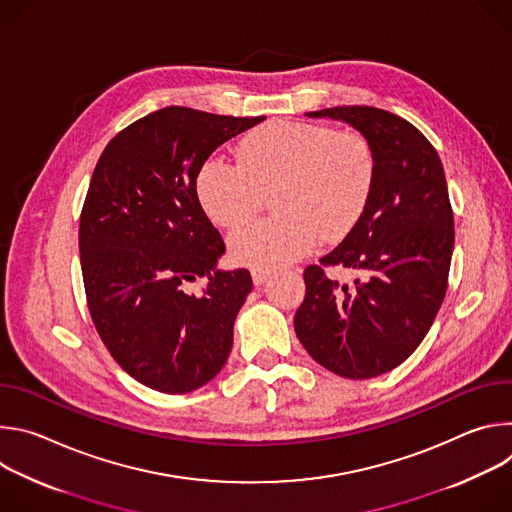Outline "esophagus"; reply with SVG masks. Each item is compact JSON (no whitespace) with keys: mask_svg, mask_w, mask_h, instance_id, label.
Returning a JSON list of instances; mask_svg holds the SVG:
<instances>
[{"mask_svg":"<svg viewBox=\"0 0 512 512\" xmlns=\"http://www.w3.org/2000/svg\"><path fill=\"white\" fill-rule=\"evenodd\" d=\"M269 275H271V269H261V267H253V269H251V277H253V283H255V285L265 283V281L269 279Z\"/></svg>","mask_w":512,"mask_h":512,"instance_id":"1","label":"esophagus"}]
</instances>
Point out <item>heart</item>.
I'll return each mask as SVG.
<instances>
[{"instance_id":"1","label":"heart","mask_w":512,"mask_h":512,"mask_svg":"<svg viewBox=\"0 0 512 512\" xmlns=\"http://www.w3.org/2000/svg\"><path fill=\"white\" fill-rule=\"evenodd\" d=\"M375 178L371 143L354 131L273 121L239 148V160L210 156L198 170L196 194L210 221L245 225L263 192L279 212L231 239L237 263L271 269L312 253L324 239L344 237L360 218Z\"/></svg>"}]
</instances>
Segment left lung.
I'll return each instance as SVG.
<instances>
[{"label": "left lung", "instance_id": "1", "mask_svg": "<svg viewBox=\"0 0 512 512\" xmlns=\"http://www.w3.org/2000/svg\"><path fill=\"white\" fill-rule=\"evenodd\" d=\"M306 115L360 131L375 154V178L342 243L306 267L294 328L334 375L379 377L413 354L446 296L454 212L444 166L427 137L389 111L348 105ZM336 264L359 273L352 286L325 275L323 267Z\"/></svg>", "mask_w": 512, "mask_h": 512}]
</instances>
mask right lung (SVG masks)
<instances>
[{
    "mask_svg": "<svg viewBox=\"0 0 512 512\" xmlns=\"http://www.w3.org/2000/svg\"><path fill=\"white\" fill-rule=\"evenodd\" d=\"M265 117L166 107L119 131L101 154L81 212L79 251L93 324L119 367L160 393L214 379L253 287L225 253L196 194L208 156ZM206 276L202 297L183 283Z\"/></svg>",
    "mask_w": 512,
    "mask_h": 512,
    "instance_id": "obj_1",
    "label": "right lung"
}]
</instances>
